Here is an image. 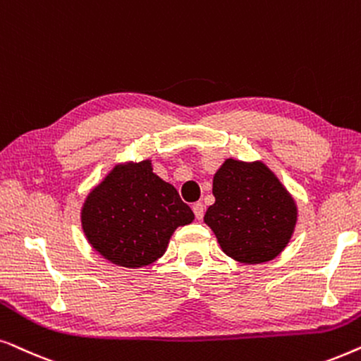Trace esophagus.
<instances>
[{
  "label": "esophagus",
  "instance_id": "esophagus-1",
  "mask_svg": "<svg viewBox=\"0 0 361 361\" xmlns=\"http://www.w3.org/2000/svg\"><path fill=\"white\" fill-rule=\"evenodd\" d=\"M193 213L196 216V219H203V216H204V204L201 203V201H198V203L193 204Z\"/></svg>",
  "mask_w": 361,
  "mask_h": 361
}]
</instances>
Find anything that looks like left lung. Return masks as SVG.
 <instances>
[{
	"label": "left lung",
	"instance_id": "8db88e82",
	"mask_svg": "<svg viewBox=\"0 0 361 361\" xmlns=\"http://www.w3.org/2000/svg\"><path fill=\"white\" fill-rule=\"evenodd\" d=\"M214 204L204 214L218 243L239 262L271 261L294 233L297 208L264 163L226 160L213 180Z\"/></svg>",
	"mask_w": 361,
	"mask_h": 361
}]
</instances>
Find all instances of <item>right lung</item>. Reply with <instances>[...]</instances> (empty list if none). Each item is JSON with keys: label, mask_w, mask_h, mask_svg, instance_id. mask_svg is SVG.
<instances>
[{"label": "right lung", "mask_w": 361, "mask_h": 361, "mask_svg": "<svg viewBox=\"0 0 361 361\" xmlns=\"http://www.w3.org/2000/svg\"><path fill=\"white\" fill-rule=\"evenodd\" d=\"M195 214L150 161L115 166L89 195L82 228L95 251L123 267L148 266L166 251L173 231Z\"/></svg>", "instance_id": "add662e5"}]
</instances>
